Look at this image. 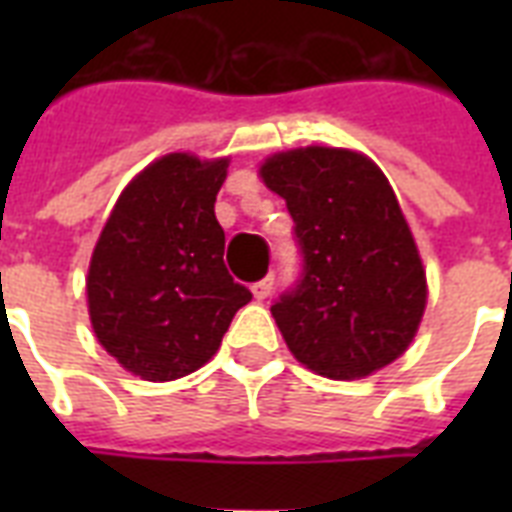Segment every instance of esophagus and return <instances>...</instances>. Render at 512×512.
<instances>
[{"label":"esophagus","mask_w":512,"mask_h":512,"mask_svg":"<svg viewBox=\"0 0 512 512\" xmlns=\"http://www.w3.org/2000/svg\"><path fill=\"white\" fill-rule=\"evenodd\" d=\"M271 292H273V276H265L263 281L252 284V295H255V300H265Z\"/></svg>","instance_id":"obj_1"}]
</instances>
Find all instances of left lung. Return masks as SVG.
I'll return each instance as SVG.
<instances>
[{
	"label": "left lung",
	"mask_w": 512,
	"mask_h": 512,
	"mask_svg": "<svg viewBox=\"0 0 512 512\" xmlns=\"http://www.w3.org/2000/svg\"><path fill=\"white\" fill-rule=\"evenodd\" d=\"M263 183L287 201L303 271L271 305L300 364L358 380L396 361L417 335L428 284L412 231L380 167L345 148L265 159Z\"/></svg>",
	"instance_id": "left-lung-1"
}]
</instances>
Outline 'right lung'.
<instances>
[{
    "mask_svg": "<svg viewBox=\"0 0 512 512\" xmlns=\"http://www.w3.org/2000/svg\"><path fill=\"white\" fill-rule=\"evenodd\" d=\"M228 159L167 154L116 201L87 273L95 337L143 380L185 377L215 356L252 292L223 263L215 199Z\"/></svg>",
    "mask_w": 512,
    "mask_h": 512,
    "instance_id": "right-lung-1",
    "label": "right lung"
}]
</instances>
